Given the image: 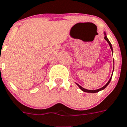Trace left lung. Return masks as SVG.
<instances>
[{"label":"left lung","instance_id":"8db88e82","mask_svg":"<svg viewBox=\"0 0 127 127\" xmlns=\"http://www.w3.org/2000/svg\"><path fill=\"white\" fill-rule=\"evenodd\" d=\"M104 33H105V39L106 40V41H107V42H108V43L109 44L110 48V49H111V50H112V52L113 50H112V46L111 43L110 42L109 40H108V38L106 37V33H105V32H104ZM112 77V75L111 77L110 78V79H109V81H108V83H106V85H105V86H104V87H102V88H99V89H97V90H87V89H85V88H83V87H81V86H80L79 85H78V84H77V83H76V84H77V86H78V87H79L80 89H81V90H83V92H88V93H96V92H99V91H101V90H103V89H105V88H106V87H107V86H108V85L110 83V81H111Z\"/></svg>","mask_w":127,"mask_h":127}]
</instances>
